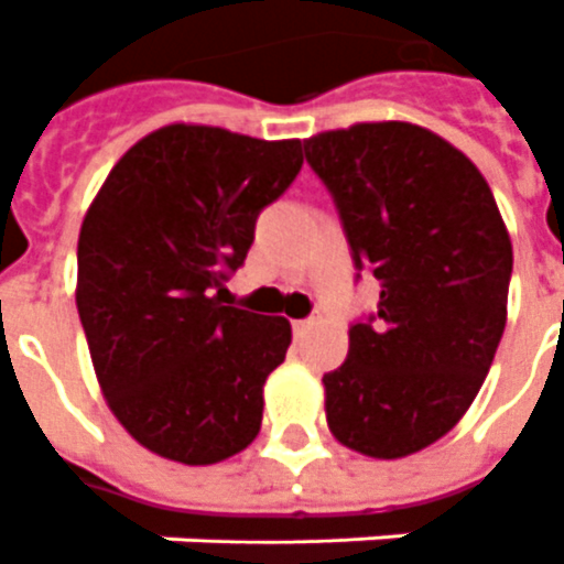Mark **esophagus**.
<instances>
[{
	"instance_id": "esophagus-1",
	"label": "esophagus",
	"mask_w": 564,
	"mask_h": 564,
	"mask_svg": "<svg viewBox=\"0 0 564 564\" xmlns=\"http://www.w3.org/2000/svg\"><path fill=\"white\" fill-rule=\"evenodd\" d=\"M313 325H315L313 318H297V322H291V327H294V334H297V337H301V334H306V330H310Z\"/></svg>"
}]
</instances>
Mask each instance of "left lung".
I'll return each mask as SVG.
<instances>
[{
  "mask_svg": "<svg viewBox=\"0 0 564 564\" xmlns=\"http://www.w3.org/2000/svg\"><path fill=\"white\" fill-rule=\"evenodd\" d=\"M379 303L322 377L327 425L370 458L441 441L474 403L507 322L513 249L480 170L425 127L355 123L303 142Z\"/></svg>",
  "mask_w": 564,
  "mask_h": 564,
  "instance_id": "obj_1",
  "label": "left lung"
}]
</instances>
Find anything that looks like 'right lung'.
<instances>
[{
	"instance_id": "obj_1",
	"label": "right lung",
	"mask_w": 564,
	"mask_h": 564,
	"mask_svg": "<svg viewBox=\"0 0 564 564\" xmlns=\"http://www.w3.org/2000/svg\"><path fill=\"white\" fill-rule=\"evenodd\" d=\"M301 166L297 139L173 123L115 163L84 215V337L111 413L151 453L215 465L258 437L291 325L221 306V285Z\"/></svg>"
}]
</instances>
